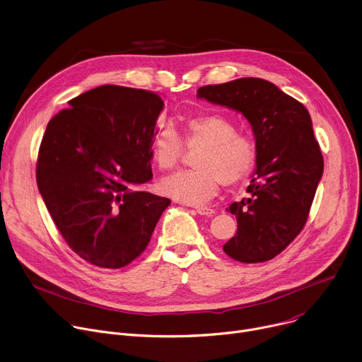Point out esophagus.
<instances>
[{"mask_svg":"<svg viewBox=\"0 0 362 362\" xmlns=\"http://www.w3.org/2000/svg\"><path fill=\"white\" fill-rule=\"evenodd\" d=\"M196 212L199 215H203V216H214L215 215V211L211 209V208H206V206H197Z\"/></svg>","mask_w":362,"mask_h":362,"instance_id":"34e87169","label":"esophagus"}]
</instances>
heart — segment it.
<instances>
[{"mask_svg":"<svg viewBox=\"0 0 362 362\" xmlns=\"http://www.w3.org/2000/svg\"><path fill=\"white\" fill-rule=\"evenodd\" d=\"M183 146L196 150L193 170L177 172L160 182L163 194L186 203L203 204L226 186L243 182L256 165V146L243 134L236 133L235 124L215 113L187 117L182 124V140L170 127H160L151 136L150 154L158 169H175Z\"/></svg>","mask_w":362,"mask_h":362,"instance_id":"heart-1","label":"heart"}]
</instances>
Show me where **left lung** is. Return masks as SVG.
<instances>
[{
  "label": "left lung",
  "instance_id": "1",
  "mask_svg": "<svg viewBox=\"0 0 362 362\" xmlns=\"http://www.w3.org/2000/svg\"><path fill=\"white\" fill-rule=\"evenodd\" d=\"M197 97L240 113L255 136L249 197L229 206L238 230L223 252L245 264L269 261L302 230L324 173L311 116L302 103L264 78L204 86Z\"/></svg>",
  "mask_w": 362,
  "mask_h": 362
}]
</instances>
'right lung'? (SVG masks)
Wrapping results in <instances>:
<instances>
[{"mask_svg":"<svg viewBox=\"0 0 362 362\" xmlns=\"http://www.w3.org/2000/svg\"><path fill=\"white\" fill-rule=\"evenodd\" d=\"M165 107L151 91L100 86L47 124L37 186L67 245L107 269L146 249L170 200L137 187L151 180L150 140Z\"/></svg>","mask_w":362,"mask_h":362,"instance_id":"obj_1","label":"right lung"}]
</instances>
